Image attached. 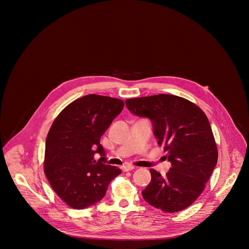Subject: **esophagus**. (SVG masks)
Masks as SVG:
<instances>
[{"label": "esophagus", "mask_w": 249, "mask_h": 249, "mask_svg": "<svg viewBox=\"0 0 249 249\" xmlns=\"http://www.w3.org/2000/svg\"><path fill=\"white\" fill-rule=\"evenodd\" d=\"M121 168H122V170H123V171H130V170H133L135 167H134L133 165L126 164V165H123Z\"/></svg>", "instance_id": "34e87169"}]
</instances>
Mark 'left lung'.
I'll use <instances>...</instances> for the list:
<instances>
[{
	"mask_svg": "<svg viewBox=\"0 0 249 249\" xmlns=\"http://www.w3.org/2000/svg\"><path fill=\"white\" fill-rule=\"evenodd\" d=\"M128 110L149 118L158 144L171 167L165 176L151 169L152 180L142 191L146 202L167 213L189 207L203 192L218 161V149L206 114L177 95L130 98Z\"/></svg>",
	"mask_w": 249,
	"mask_h": 249,
	"instance_id": "1",
	"label": "left lung"
}]
</instances>
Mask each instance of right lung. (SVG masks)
<instances>
[{
	"instance_id": "add662e5",
	"label": "right lung",
	"mask_w": 249,
	"mask_h": 249,
	"mask_svg": "<svg viewBox=\"0 0 249 249\" xmlns=\"http://www.w3.org/2000/svg\"><path fill=\"white\" fill-rule=\"evenodd\" d=\"M123 107L121 99L88 94L70 103L53 122L46 138L44 172L70 207L81 210L96 204L121 173L106 164L100 138Z\"/></svg>"
}]
</instances>
